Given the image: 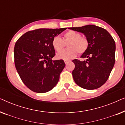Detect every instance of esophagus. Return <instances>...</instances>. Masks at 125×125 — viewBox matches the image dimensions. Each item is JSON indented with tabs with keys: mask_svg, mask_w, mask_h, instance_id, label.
<instances>
[{
	"mask_svg": "<svg viewBox=\"0 0 125 125\" xmlns=\"http://www.w3.org/2000/svg\"><path fill=\"white\" fill-rule=\"evenodd\" d=\"M64 62H65V64H67L68 62H69V61H68V60H64Z\"/></svg>",
	"mask_w": 125,
	"mask_h": 125,
	"instance_id": "esophagus-1",
	"label": "esophagus"
}]
</instances>
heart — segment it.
<instances>
[{"mask_svg": "<svg viewBox=\"0 0 125 125\" xmlns=\"http://www.w3.org/2000/svg\"><path fill=\"white\" fill-rule=\"evenodd\" d=\"M65 43L68 44V49L67 50L61 51L64 47ZM52 45L55 51H60L56 54L57 59L68 60L76 57L77 53L82 54L86 52L88 48L89 42L86 37L81 36V34L78 32L69 31L63 35L62 40L59 36L54 37L52 39Z\"/></svg>", "mask_w": 125, "mask_h": 125, "instance_id": "b5f03b06", "label": "heart"}]
</instances>
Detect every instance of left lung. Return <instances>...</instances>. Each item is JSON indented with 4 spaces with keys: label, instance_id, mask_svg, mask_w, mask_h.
<instances>
[{
    "label": "left lung",
    "instance_id": "8db88e82",
    "mask_svg": "<svg viewBox=\"0 0 125 125\" xmlns=\"http://www.w3.org/2000/svg\"><path fill=\"white\" fill-rule=\"evenodd\" d=\"M84 34L89 42L88 48L81 57L72 61L75 68L73 79L78 86L88 90L100 88L108 79L115 63V43L105 29L94 25L68 28Z\"/></svg>",
    "mask_w": 125,
    "mask_h": 125
}]
</instances>
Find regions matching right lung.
Here are the masks:
<instances>
[{"instance_id": "add662e5", "label": "right lung", "mask_w": 125, "mask_h": 125, "mask_svg": "<svg viewBox=\"0 0 125 125\" xmlns=\"http://www.w3.org/2000/svg\"><path fill=\"white\" fill-rule=\"evenodd\" d=\"M66 29L30 31L17 40L14 48L15 67L22 81L32 91L46 93L59 81L65 64L63 60H52L55 56L52 41Z\"/></svg>"}]
</instances>
